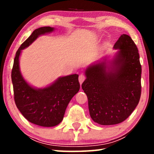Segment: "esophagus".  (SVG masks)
Returning <instances> with one entry per match:
<instances>
[{
  "label": "esophagus",
  "instance_id": "34e87169",
  "mask_svg": "<svg viewBox=\"0 0 154 154\" xmlns=\"http://www.w3.org/2000/svg\"><path fill=\"white\" fill-rule=\"evenodd\" d=\"M85 79H86V77H85V75H83V74H81V75H79V83H81V84H82V83H83V82L84 81H85Z\"/></svg>",
  "mask_w": 154,
  "mask_h": 154
}]
</instances>
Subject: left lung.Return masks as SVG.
Instances as JSON below:
<instances>
[{
  "instance_id": "obj_1",
  "label": "left lung",
  "mask_w": 154,
  "mask_h": 154,
  "mask_svg": "<svg viewBox=\"0 0 154 154\" xmlns=\"http://www.w3.org/2000/svg\"><path fill=\"white\" fill-rule=\"evenodd\" d=\"M113 60L104 57L85 69L82 89L88 99L91 119L103 125L119 124L127 119L141 96L142 66L135 43L121 35L113 46Z\"/></svg>"
}]
</instances>
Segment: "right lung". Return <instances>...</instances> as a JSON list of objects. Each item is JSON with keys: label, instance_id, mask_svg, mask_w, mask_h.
Instances as JSON below:
<instances>
[{"label": "right lung", "instance_id": "1", "mask_svg": "<svg viewBox=\"0 0 154 154\" xmlns=\"http://www.w3.org/2000/svg\"><path fill=\"white\" fill-rule=\"evenodd\" d=\"M54 30L53 27L43 26L33 31L17 51L11 74L17 107L29 122L43 127H53L62 122L69 102L80 89L78 74L60 77L47 87L35 88L21 73L19 60L22 50L40 35Z\"/></svg>", "mask_w": 154, "mask_h": 154}]
</instances>
